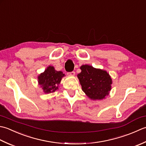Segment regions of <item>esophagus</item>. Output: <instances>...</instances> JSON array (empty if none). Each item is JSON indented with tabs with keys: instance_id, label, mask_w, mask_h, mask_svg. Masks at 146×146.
<instances>
[{
	"instance_id": "1",
	"label": "esophagus",
	"mask_w": 146,
	"mask_h": 146,
	"mask_svg": "<svg viewBox=\"0 0 146 146\" xmlns=\"http://www.w3.org/2000/svg\"><path fill=\"white\" fill-rule=\"evenodd\" d=\"M68 75L70 76H75V72L72 71V72H69V73H68Z\"/></svg>"
}]
</instances>
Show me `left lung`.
I'll return each mask as SVG.
<instances>
[{
    "instance_id": "8db88e82",
    "label": "left lung",
    "mask_w": 146,
    "mask_h": 146,
    "mask_svg": "<svg viewBox=\"0 0 146 146\" xmlns=\"http://www.w3.org/2000/svg\"><path fill=\"white\" fill-rule=\"evenodd\" d=\"M80 69L81 72L77 74V77L86 96L94 101L103 100L108 96L112 79L106 70L87 64L81 65Z\"/></svg>"
}]
</instances>
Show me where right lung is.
Instances as JSON below:
<instances>
[{
	"instance_id": "1",
	"label": "right lung",
	"mask_w": 146,
	"mask_h": 146,
	"mask_svg": "<svg viewBox=\"0 0 146 146\" xmlns=\"http://www.w3.org/2000/svg\"><path fill=\"white\" fill-rule=\"evenodd\" d=\"M65 76L62 71H57L52 65H49L43 72L38 76V82L42 88L44 93H54L58 90V86L62 77Z\"/></svg>"
}]
</instances>
